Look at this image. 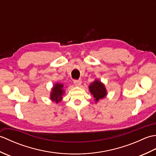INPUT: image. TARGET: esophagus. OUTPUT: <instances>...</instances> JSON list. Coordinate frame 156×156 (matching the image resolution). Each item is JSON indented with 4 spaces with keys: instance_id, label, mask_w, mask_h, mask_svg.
Wrapping results in <instances>:
<instances>
[{
    "instance_id": "1",
    "label": "esophagus",
    "mask_w": 156,
    "mask_h": 156,
    "mask_svg": "<svg viewBox=\"0 0 156 156\" xmlns=\"http://www.w3.org/2000/svg\"><path fill=\"white\" fill-rule=\"evenodd\" d=\"M82 81L80 80H74V84L76 86V87H80L81 85Z\"/></svg>"
}]
</instances>
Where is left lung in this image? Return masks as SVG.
<instances>
[{"mask_svg": "<svg viewBox=\"0 0 156 156\" xmlns=\"http://www.w3.org/2000/svg\"><path fill=\"white\" fill-rule=\"evenodd\" d=\"M89 90L94 98L95 102H97L99 100L105 98L107 94L104 84L98 80H95L92 82L89 86Z\"/></svg>", "mask_w": 156, "mask_h": 156, "instance_id": "1", "label": "left lung"}]
</instances>
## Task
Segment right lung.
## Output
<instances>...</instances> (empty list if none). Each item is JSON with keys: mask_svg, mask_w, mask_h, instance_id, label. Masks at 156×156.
<instances>
[{"mask_svg": "<svg viewBox=\"0 0 156 156\" xmlns=\"http://www.w3.org/2000/svg\"><path fill=\"white\" fill-rule=\"evenodd\" d=\"M64 85L60 83H56L54 85L50 94V99L52 101H55L58 103L62 99V96L64 94Z\"/></svg>", "mask_w": 156, "mask_h": 156, "instance_id": "right-lung-1", "label": "right lung"}]
</instances>
